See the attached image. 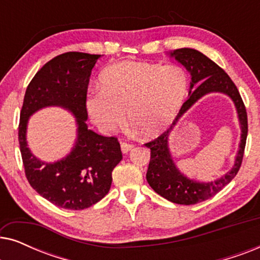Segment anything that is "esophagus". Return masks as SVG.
<instances>
[{"label": "esophagus", "instance_id": "34e87169", "mask_svg": "<svg viewBox=\"0 0 260 260\" xmlns=\"http://www.w3.org/2000/svg\"><path fill=\"white\" fill-rule=\"evenodd\" d=\"M133 148H134V144L126 143V142H123V143H120V149H122L123 154H126V152L133 150Z\"/></svg>", "mask_w": 260, "mask_h": 260}]
</instances>
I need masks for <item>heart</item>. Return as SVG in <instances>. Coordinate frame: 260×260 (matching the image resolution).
<instances>
[{
	"instance_id": "b5f03b06",
	"label": "heart",
	"mask_w": 260,
	"mask_h": 260,
	"mask_svg": "<svg viewBox=\"0 0 260 260\" xmlns=\"http://www.w3.org/2000/svg\"><path fill=\"white\" fill-rule=\"evenodd\" d=\"M99 88L88 92L85 109L105 133L129 122L145 137H155L174 123L188 93L189 80L181 66L147 61H119L105 67Z\"/></svg>"
}]
</instances>
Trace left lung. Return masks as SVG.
I'll use <instances>...</instances> for the list:
<instances>
[{"instance_id": "8db88e82", "label": "left lung", "mask_w": 260, "mask_h": 260, "mask_svg": "<svg viewBox=\"0 0 260 260\" xmlns=\"http://www.w3.org/2000/svg\"><path fill=\"white\" fill-rule=\"evenodd\" d=\"M170 56L186 67L190 73L191 81L188 99L172 126L156 140L149 142L145 147L151 150L147 181L156 193L167 200L179 205H195L214 197L223 187L234 179L243 162V156L247 137V113L239 91L232 79L221 67L207 58L201 52L193 48H179L169 53ZM213 91L223 93L233 99L236 106L242 129L241 143L235 165L230 172L218 180L209 183L189 179L179 172L171 157L169 149V136L178 119L204 95Z\"/></svg>"}]
</instances>
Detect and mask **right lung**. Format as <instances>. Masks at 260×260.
<instances>
[{
    "mask_svg": "<svg viewBox=\"0 0 260 260\" xmlns=\"http://www.w3.org/2000/svg\"><path fill=\"white\" fill-rule=\"evenodd\" d=\"M99 58L67 52L49 60L28 85L20 113L19 142L28 182L42 198L65 209L79 211L101 201L111 187L113 168L122 161L117 138L87 129L85 101L91 71ZM49 106L70 111L77 125L73 150L55 162L39 160L26 144L29 117Z\"/></svg>",
    "mask_w": 260,
    "mask_h": 260,
    "instance_id": "right-lung-1",
    "label": "right lung"
}]
</instances>
